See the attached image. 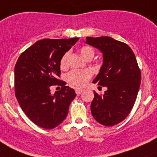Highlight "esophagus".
<instances>
[{
  "instance_id": "obj_1",
  "label": "esophagus",
  "mask_w": 157,
  "mask_h": 157,
  "mask_svg": "<svg viewBox=\"0 0 157 157\" xmlns=\"http://www.w3.org/2000/svg\"><path fill=\"white\" fill-rule=\"evenodd\" d=\"M84 91V90L83 89H80V88H76L75 89V93L77 95H80V93H83V92Z\"/></svg>"
}]
</instances>
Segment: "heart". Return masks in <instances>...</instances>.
Wrapping results in <instances>:
<instances>
[{"label": "heart", "instance_id": "heart-1", "mask_svg": "<svg viewBox=\"0 0 157 157\" xmlns=\"http://www.w3.org/2000/svg\"><path fill=\"white\" fill-rule=\"evenodd\" d=\"M80 53L86 59H91L95 55V51L90 45H83L80 48ZM68 52H66L60 60V67L65 69L67 67ZM93 77V71L90 69H74L67 75V80L71 85L77 87H82L87 83Z\"/></svg>", "mask_w": 157, "mask_h": 157}]
</instances>
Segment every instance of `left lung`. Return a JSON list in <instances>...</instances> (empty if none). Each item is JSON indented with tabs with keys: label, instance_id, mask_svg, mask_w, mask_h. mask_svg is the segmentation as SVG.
Masks as SVG:
<instances>
[{
	"label": "left lung",
	"instance_id": "obj_1",
	"mask_svg": "<svg viewBox=\"0 0 157 157\" xmlns=\"http://www.w3.org/2000/svg\"><path fill=\"white\" fill-rule=\"evenodd\" d=\"M86 43L103 53V64L93 83L108 88L103 96L94 92L92 115L102 125L114 126L133 109L141 80L140 69L132 49L124 42L101 36L87 37Z\"/></svg>",
	"mask_w": 157,
	"mask_h": 157
}]
</instances>
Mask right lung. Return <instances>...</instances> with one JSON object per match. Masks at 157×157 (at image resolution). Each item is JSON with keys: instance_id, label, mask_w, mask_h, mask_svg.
Returning a JSON list of instances; mask_svg holds the SVG:
<instances>
[{"instance_id": "add662e5", "label": "right lung", "mask_w": 157, "mask_h": 157, "mask_svg": "<svg viewBox=\"0 0 157 157\" xmlns=\"http://www.w3.org/2000/svg\"><path fill=\"white\" fill-rule=\"evenodd\" d=\"M79 38L37 41L19 57L14 69L17 101L26 116L39 127L52 129L67 117L76 97L72 88L60 80V60ZM62 86L50 94V86Z\"/></svg>"}]
</instances>
